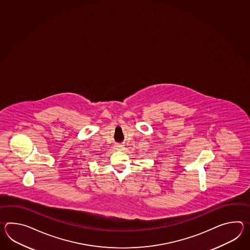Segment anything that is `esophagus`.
Listing matches in <instances>:
<instances>
[{"mask_svg": "<svg viewBox=\"0 0 250 250\" xmlns=\"http://www.w3.org/2000/svg\"><path fill=\"white\" fill-rule=\"evenodd\" d=\"M114 149L116 150H125V145L118 144V145H116L114 146Z\"/></svg>", "mask_w": 250, "mask_h": 250, "instance_id": "esophagus-1", "label": "esophagus"}]
</instances>
